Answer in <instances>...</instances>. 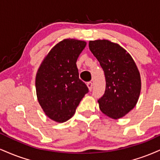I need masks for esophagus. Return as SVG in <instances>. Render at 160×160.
<instances>
[{"label": "esophagus", "instance_id": "34e87169", "mask_svg": "<svg viewBox=\"0 0 160 160\" xmlns=\"http://www.w3.org/2000/svg\"><path fill=\"white\" fill-rule=\"evenodd\" d=\"M86 85H87V87L88 88V90H89V91H92V86H93V83H92V82H88Z\"/></svg>", "mask_w": 160, "mask_h": 160}]
</instances>
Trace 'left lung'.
I'll return each mask as SVG.
<instances>
[{
    "label": "left lung",
    "instance_id": "8db88e82",
    "mask_svg": "<svg viewBox=\"0 0 160 160\" xmlns=\"http://www.w3.org/2000/svg\"><path fill=\"white\" fill-rule=\"evenodd\" d=\"M88 47L105 74L106 90L98 101L99 108L109 118H122L135 107L141 92L136 62L126 50L109 40L90 41Z\"/></svg>",
    "mask_w": 160,
    "mask_h": 160
}]
</instances>
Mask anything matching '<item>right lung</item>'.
I'll return each mask as SVG.
<instances>
[{"label": "right lung", "mask_w": 160, "mask_h": 160, "mask_svg": "<svg viewBox=\"0 0 160 160\" xmlns=\"http://www.w3.org/2000/svg\"><path fill=\"white\" fill-rule=\"evenodd\" d=\"M86 42L66 38L42 62L36 76L38 101L45 114L58 123L69 120L88 88L79 78L77 60Z\"/></svg>", "instance_id": "1"}]
</instances>
